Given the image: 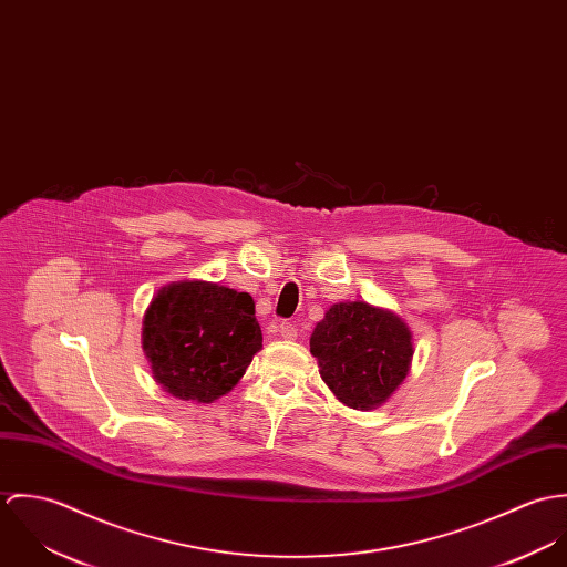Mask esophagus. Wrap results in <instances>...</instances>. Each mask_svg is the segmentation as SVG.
Segmentation results:
<instances>
[{
  "label": "esophagus",
  "instance_id": "esophagus-1",
  "mask_svg": "<svg viewBox=\"0 0 567 567\" xmlns=\"http://www.w3.org/2000/svg\"><path fill=\"white\" fill-rule=\"evenodd\" d=\"M279 333H281V338H286V340H295L297 338V327L292 323H288V321H281L279 323Z\"/></svg>",
  "mask_w": 567,
  "mask_h": 567
}]
</instances>
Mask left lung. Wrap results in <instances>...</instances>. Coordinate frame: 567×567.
Masks as SVG:
<instances>
[{
  "instance_id": "8db88e82",
  "label": "left lung",
  "mask_w": 567,
  "mask_h": 567,
  "mask_svg": "<svg viewBox=\"0 0 567 567\" xmlns=\"http://www.w3.org/2000/svg\"><path fill=\"white\" fill-rule=\"evenodd\" d=\"M412 333L402 319L369 303H338L315 327L310 351L331 393L355 410L384 404L404 382Z\"/></svg>"
}]
</instances>
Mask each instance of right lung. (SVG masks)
I'll use <instances>...</instances> for the list:
<instances>
[{
    "instance_id": "add662e5",
    "label": "right lung",
    "mask_w": 567,
    "mask_h": 567,
    "mask_svg": "<svg viewBox=\"0 0 567 567\" xmlns=\"http://www.w3.org/2000/svg\"><path fill=\"white\" fill-rule=\"evenodd\" d=\"M261 349L252 297L207 281L159 290L144 317V351L155 380L183 402L227 395Z\"/></svg>"
}]
</instances>
